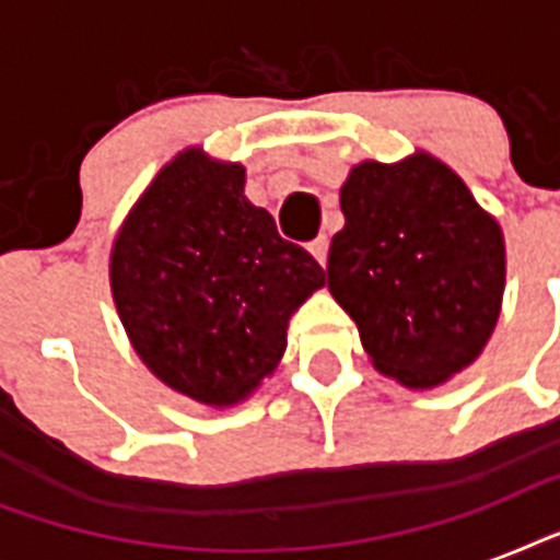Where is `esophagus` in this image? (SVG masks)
<instances>
[{
    "instance_id": "esophagus-1",
    "label": "esophagus",
    "mask_w": 560,
    "mask_h": 560,
    "mask_svg": "<svg viewBox=\"0 0 560 560\" xmlns=\"http://www.w3.org/2000/svg\"><path fill=\"white\" fill-rule=\"evenodd\" d=\"M307 249H311V255H314L316 261L323 264V267L328 264V237H325V235L314 237V241L307 244Z\"/></svg>"
}]
</instances>
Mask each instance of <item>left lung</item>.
I'll list each match as a JSON object with an SVG mask.
<instances>
[{
	"mask_svg": "<svg viewBox=\"0 0 560 560\" xmlns=\"http://www.w3.org/2000/svg\"><path fill=\"white\" fill-rule=\"evenodd\" d=\"M340 209L328 290L358 323L372 366L407 389H433L468 369L503 305L500 223L424 151L354 165Z\"/></svg>",
	"mask_w": 560,
	"mask_h": 560,
	"instance_id": "8db88e82",
	"label": "left lung"
}]
</instances>
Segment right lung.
<instances>
[{
  "label": "right lung",
  "mask_w": 560,
  "mask_h": 560,
  "mask_svg": "<svg viewBox=\"0 0 560 560\" xmlns=\"http://www.w3.org/2000/svg\"><path fill=\"white\" fill-rule=\"evenodd\" d=\"M246 171L200 148L144 188L109 253V288L142 363L206 407L249 398L288 349L325 270L244 194Z\"/></svg>",
  "instance_id": "1"
}]
</instances>
